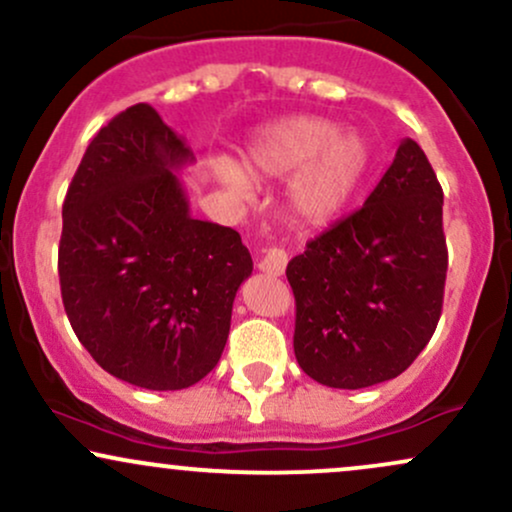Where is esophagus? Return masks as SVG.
<instances>
[{
    "instance_id": "1",
    "label": "esophagus",
    "mask_w": 512,
    "mask_h": 512,
    "mask_svg": "<svg viewBox=\"0 0 512 512\" xmlns=\"http://www.w3.org/2000/svg\"><path fill=\"white\" fill-rule=\"evenodd\" d=\"M286 262H289V255H286L284 248H272L264 250V257L260 260V272L269 274V276H281L286 269Z\"/></svg>"
}]
</instances>
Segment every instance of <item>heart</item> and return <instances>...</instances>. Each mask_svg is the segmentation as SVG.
<instances>
[{
	"label": "heart",
	"instance_id": "heart-1",
	"mask_svg": "<svg viewBox=\"0 0 512 512\" xmlns=\"http://www.w3.org/2000/svg\"><path fill=\"white\" fill-rule=\"evenodd\" d=\"M250 166L267 178H291V211L305 226H325L344 214L370 168V146L358 132H342L327 117L301 115L257 132L250 144ZM219 178L236 192L248 178L236 163L221 161Z\"/></svg>",
	"mask_w": 512,
	"mask_h": 512
}]
</instances>
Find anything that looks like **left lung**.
Listing matches in <instances>:
<instances>
[{"mask_svg": "<svg viewBox=\"0 0 512 512\" xmlns=\"http://www.w3.org/2000/svg\"><path fill=\"white\" fill-rule=\"evenodd\" d=\"M445 274L443 190L421 146L404 139L366 204L286 267L298 366L339 390L397 378L436 332Z\"/></svg>", "mask_w": 512, "mask_h": 512, "instance_id": "8db88e82", "label": "left lung"}]
</instances>
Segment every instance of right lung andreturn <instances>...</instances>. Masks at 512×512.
<instances>
[{
	"mask_svg": "<svg viewBox=\"0 0 512 512\" xmlns=\"http://www.w3.org/2000/svg\"><path fill=\"white\" fill-rule=\"evenodd\" d=\"M192 161L137 103L93 137L62 204L57 269L72 330L98 366L144 390H182L219 363L252 274L238 231L190 216L173 170Z\"/></svg>",
	"mask_w": 512,
	"mask_h": 512,
	"instance_id": "obj_1",
	"label": "right lung"
}]
</instances>
